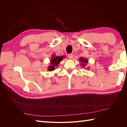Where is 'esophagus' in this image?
I'll list each match as a JSON object with an SVG mask.
<instances>
[{
    "label": "esophagus",
    "mask_w": 127,
    "mask_h": 127,
    "mask_svg": "<svg viewBox=\"0 0 127 127\" xmlns=\"http://www.w3.org/2000/svg\"><path fill=\"white\" fill-rule=\"evenodd\" d=\"M68 57L70 59H72V58H73V55L72 54H69Z\"/></svg>",
    "instance_id": "1"
}]
</instances>
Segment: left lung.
Segmentation results:
<instances>
[{
	"label": "left lung",
	"instance_id": "left-lung-1",
	"mask_svg": "<svg viewBox=\"0 0 127 127\" xmlns=\"http://www.w3.org/2000/svg\"><path fill=\"white\" fill-rule=\"evenodd\" d=\"M79 60L81 61V64H81V66L83 68L85 67V66L88 62V60L87 59H86L85 58H83V57H80L79 58ZM88 68V67H87V68Z\"/></svg>",
	"mask_w": 127,
	"mask_h": 127
}]
</instances>
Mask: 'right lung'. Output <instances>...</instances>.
Returning a JSON list of instances; mask_svg holds the SVG:
<instances>
[{
  "label": "right lung",
  "instance_id": "add662e5",
  "mask_svg": "<svg viewBox=\"0 0 127 127\" xmlns=\"http://www.w3.org/2000/svg\"><path fill=\"white\" fill-rule=\"evenodd\" d=\"M64 56H56L55 54L52 55L51 59L50 62V65L48 67V70L49 71H52L56 69L61 61L63 60Z\"/></svg>",
  "mask_w": 127,
  "mask_h": 127
}]
</instances>
